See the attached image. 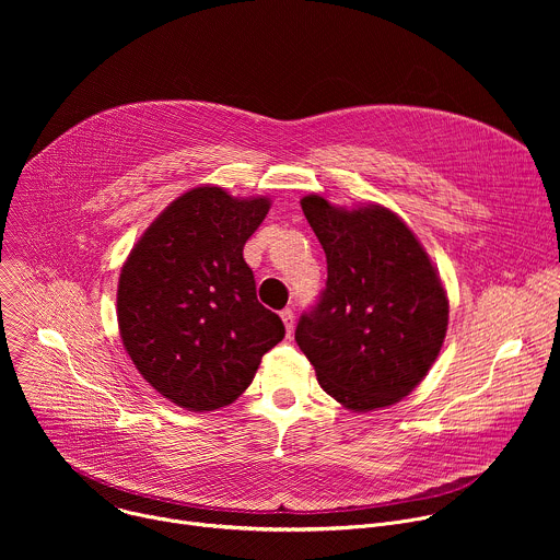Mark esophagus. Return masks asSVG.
Masks as SVG:
<instances>
[{
  "instance_id": "1",
  "label": "esophagus",
  "mask_w": 560,
  "mask_h": 560,
  "mask_svg": "<svg viewBox=\"0 0 560 560\" xmlns=\"http://www.w3.org/2000/svg\"><path fill=\"white\" fill-rule=\"evenodd\" d=\"M281 318H283V326H285V332L288 337H292V330H294V312L290 307L281 310Z\"/></svg>"
}]
</instances>
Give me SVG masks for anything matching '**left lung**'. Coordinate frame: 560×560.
Returning a JSON list of instances; mask_svg holds the SVG:
<instances>
[{
  "instance_id": "left-lung-1",
  "label": "left lung",
  "mask_w": 560,
  "mask_h": 560,
  "mask_svg": "<svg viewBox=\"0 0 560 560\" xmlns=\"http://www.w3.org/2000/svg\"><path fill=\"white\" fill-rule=\"evenodd\" d=\"M301 208L328 261L326 290L296 324L301 352L348 410L401 401L447 332L450 305L428 253L383 206L346 210L307 195Z\"/></svg>"
}]
</instances>
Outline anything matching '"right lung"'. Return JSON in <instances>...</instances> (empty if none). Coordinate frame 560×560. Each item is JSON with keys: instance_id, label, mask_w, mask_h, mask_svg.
Returning a JSON list of instances; mask_svg holds the SVG:
<instances>
[{"instance_id": "obj_1", "label": "right lung", "mask_w": 560, "mask_h": 560, "mask_svg": "<svg viewBox=\"0 0 560 560\" xmlns=\"http://www.w3.org/2000/svg\"><path fill=\"white\" fill-rule=\"evenodd\" d=\"M270 199L199 186L159 214L128 255L117 322L139 374L192 412L242 396L285 328L257 299L244 246Z\"/></svg>"}]
</instances>
